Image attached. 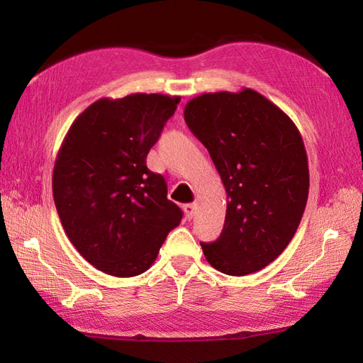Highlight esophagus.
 Instances as JSON below:
<instances>
[{
  "label": "esophagus",
  "mask_w": 363,
  "mask_h": 363,
  "mask_svg": "<svg viewBox=\"0 0 363 363\" xmlns=\"http://www.w3.org/2000/svg\"><path fill=\"white\" fill-rule=\"evenodd\" d=\"M195 209H196L195 204H186V206H184V213H186V218H187L189 221H190L191 218H194Z\"/></svg>",
  "instance_id": "obj_1"
}]
</instances>
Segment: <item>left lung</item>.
Listing matches in <instances>:
<instances>
[{
    "mask_svg": "<svg viewBox=\"0 0 363 363\" xmlns=\"http://www.w3.org/2000/svg\"><path fill=\"white\" fill-rule=\"evenodd\" d=\"M184 118L226 189L221 235L201 243L207 262L229 276L256 273L287 248L309 195L303 137L279 107L252 89L203 94Z\"/></svg>",
    "mask_w": 363,
    "mask_h": 363,
    "instance_id": "obj_1",
    "label": "left lung"
}]
</instances>
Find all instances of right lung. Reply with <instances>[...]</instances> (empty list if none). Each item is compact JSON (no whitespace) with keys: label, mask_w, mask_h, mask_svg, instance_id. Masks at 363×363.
Masks as SVG:
<instances>
[{"label":"right lung","mask_w":363,"mask_h":363,"mask_svg":"<svg viewBox=\"0 0 363 363\" xmlns=\"http://www.w3.org/2000/svg\"><path fill=\"white\" fill-rule=\"evenodd\" d=\"M179 96L101 98L68 129L52 169V196L67 237L99 272L130 277L156 260L182 211L164 176L146 167Z\"/></svg>","instance_id":"add662e5"}]
</instances>
